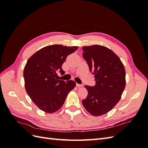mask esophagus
I'll return each instance as SVG.
<instances>
[{
  "instance_id": "1",
  "label": "esophagus",
  "mask_w": 148,
  "mask_h": 148,
  "mask_svg": "<svg viewBox=\"0 0 148 148\" xmlns=\"http://www.w3.org/2000/svg\"><path fill=\"white\" fill-rule=\"evenodd\" d=\"M77 86L78 87V88H81V87H83V84H77Z\"/></svg>"
}]
</instances>
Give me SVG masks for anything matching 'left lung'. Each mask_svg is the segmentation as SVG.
Returning <instances> with one entry per match:
<instances>
[{"mask_svg":"<svg viewBox=\"0 0 148 148\" xmlns=\"http://www.w3.org/2000/svg\"><path fill=\"white\" fill-rule=\"evenodd\" d=\"M82 49L96 81L95 86H84L88 96L82 104L89 114L98 117L109 112L120 101L126 85L125 70L120 58L109 48L93 45Z\"/></svg>","mask_w":148,"mask_h":148,"instance_id":"obj_1","label":"left lung"}]
</instances>
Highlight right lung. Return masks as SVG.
<instances>
[{
    "label": "right lung",
    "instance_id": "obj_1",
    "mask_svg": "<svg viewBox=\"0 0 148 148\" xmlns=\"http://www.w3.org/2000/svg\"><path fill=\"white\" fill-rule=\"evenodd\" d=\"M77 46L59 44L44 47L31 56L25 65L23 77L26 91L36 106L46 113L57 111L75 87L72 80L58 79L57 71L65 73L62 65Z\"/></svg>",
    "mask_w": 148,
    "mask_h": 148
}]
</instances>
